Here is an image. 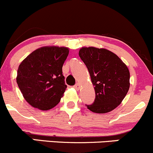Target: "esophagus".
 <instances>
[{"label": "esophagus", "mask_w": 153, "mask_h": 153, "mask_svg": "<svg viewBox=\"0 0 153 153\" xmlns=\"http://www.w3.org/2000/svg\"><path fill=\"white\" fill-rule=\"evenodd\" d=\"M74 88H75V89H77V90H79V89H80V84H79V83H76V84L74 86Z\"/></svg>", "instance_id": "obj_1"}]
</instances>
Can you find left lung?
Instances as JSON below:
<instances>
[{
  "label": "left lung",
  "mask_w": 153,
  "mask_h": 153,
  "mask_svg": "<svg viewBox=\"0 0 153 153\" xmlns=\"http://www.w3.org/2000/svg\"><path fill=\"white\" fill-rule=\"evenodd\" d=\"M79 56L87 67L95 91L92 112L105 114L121 103L130 87L128 67L116 54L103 48H82Z\"/></svg>",
  "instance_id": "left-lung-1"
}]
</instances>
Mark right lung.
<instances>
[{"label": "right lung", "mask_w": 153, "mask_h": 153, "mask_svg": "<svg viewBox=\"0 0 153 153\" xmlns=\"http://www.w3.org/2000/svg\"><path fill=\"white\" fill-rule=\"evenodd\" d=\"M68 54L67 48L43 47L21 62L17 83L30 105L47 111L60 102L67 88L62 67Z\"/></svg>", "instance_id": "add662e5"}]
</instances>
